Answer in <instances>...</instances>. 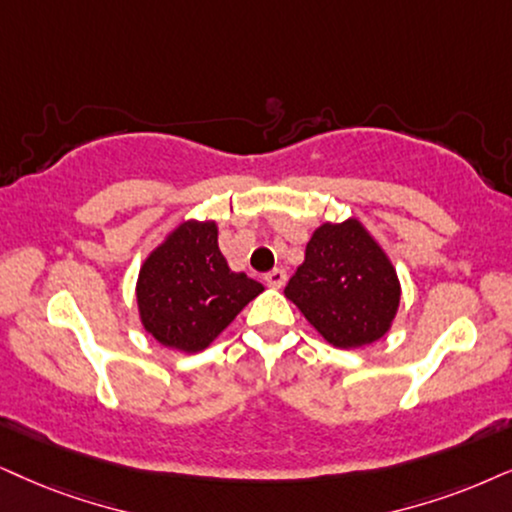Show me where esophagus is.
Masks as SVG:
<instances>
[{
    "mask_svg": "<svg viewBox=\"0 0 512 512\" xmlns=\"http://www.w3.org/2000/svg\"><path fill=\"white\" fill-rule=\"evenodd\" d=\"M286 271L283 269H271L269 274H264V281H267V286L271 288H283L286 286Z\"/></svg>",
    "mask_w": 512,
    "mask_h": 512,
    "instance_id": "obj_1",
    "label": "esophagus"
}]
</instances>
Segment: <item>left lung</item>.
I'll use <instances>...</instances> for the list:
<instances>
[{
  "label": "left lung",
  "mask_w": 512,
  "mask_h": 512,
  "mask_svg": "<svg viewBox=\"0 0 512 512\" xmlns=\"http://www.w3.org/2000/svg\"><path fill=\"white\" fill-rule=\"evenodd\" d=\"M399 293L397 271L357 219L319 226L286 286L307 321L342 349L383 338Z\"/></svg>",
  "instance_id": "1"
}]
</instances>
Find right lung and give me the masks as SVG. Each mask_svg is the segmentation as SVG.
Masks as SVG:
<instances>
[{"instance_id": "right-lung-1", "label": "right lung", "mask_w": 512, "mask_h": 512, "mask_svg": "<svg viewBox=\"0 0 512 512\" xmlns=\"http://www.w3.org/2000/svg\"><path fill=\"white\" fill-rule=\"evenodd\" d=\"M262 290L229 269L215 222H184L144 262L137 300L144 328L160 345L200 352Z\"/></svg>"}]
</instances>
